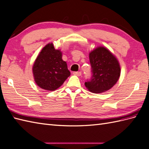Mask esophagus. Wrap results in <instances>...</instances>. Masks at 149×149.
<instances>
[{
	"label": "esophagus",
	"mask_w": 149,
	"mask_h": 149,
	"mask_svg": "<svg viewBox=\"0 0 149 149\" xmlns=\"http://www.w3.org/2000/svg\"><path fill=\"white\" fill-rule=\"evenodd\" d=\"M73 74L75 75H77V76H80V75H81V72H74Z\"/></svg>",
	"instance_id": "34e87169"
}]
</instances>
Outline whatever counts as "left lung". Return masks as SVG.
<instances>
[{
	"mask_svg": "<svg viewBox=\"0 0 149 149\" xmlns=\"http://www.w3.org/2000/svg\"><path fill=\"white\" fill-rule=\"evenodd\" d=\"M91 76L85 86L92 93H100L112 88L120 77L118 61L104 47H97L89 53Z\"/></svg>",
	"mask_w": 149,
	"mask_h": 149,
	"instance_id": "obj_1",
	"label": "left lung"
}]
</instances>
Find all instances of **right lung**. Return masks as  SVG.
<instances>
[{
    "label": "right lung",
    "mask_w": 149,
    "mask_h": 149,
    "mask_svg": "<svg viewBox=\"0 0 149 149\" xmlns=\"http://www.w3.org/2000/svg\"><path fill=\"white\" fill-rule=\"evenodd\" d=\"M61 57V52L55 49L53 44H48L41 51L33 66L34 79L40 88L54 91L70 76L67 63Z\"/></svg>",
    "instance_id": "right-lung-1"
}]
</instances>
